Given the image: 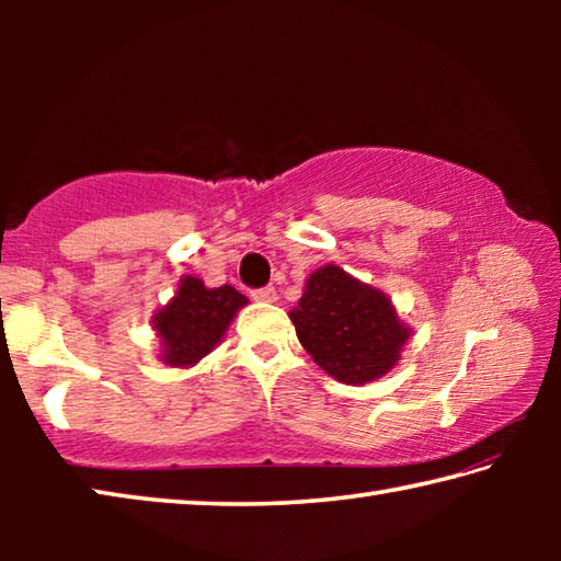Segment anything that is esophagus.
Returning <instances> with one entry per match:
<instances>
[{
  "instance_id": "1",
  "label": "esophagus",
  "mask_w": 561,
  "mask_h": 561,
  "mask_svg": "<svg viewBox=\"0 0 561 561\" xmlns=\"http://www.w3.org/2000/svg\"><path fill=\"white\" fill-rule=\"evenodd\" d=\"M250 297L254 301H277V291H274V287H262V289H252Z\"/></svg>"
}]
</instances>
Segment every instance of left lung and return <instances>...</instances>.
Returning a JSON list of instances; mask_svg holds the SVG:
<instances>
[{"label":"left lung","instance_id":"obj_1","mask_svg":"<svg viewBox=\"0 0 561 561\" xmlns=\"http://www.w3.org/2000/svg\"><path fill=\"white\" fill-rule=\"evenodd\" d=\"M289 319L309 356L348 386L381 378L401 358L411 336L386 294L348 277L334 264L311 274Z\"/></svg>","mask_w":561,"mask_h":561}]
</instances>
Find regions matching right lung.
<instances>
[{
	"label": "right lung",
	"mask_w": 561,
	"mask_h": 561,
	"mask_svg": "<svg viewBox=\"0 0 561 561\" xmlns=\"http://www.w3.org/2000/svg\"><path fill=\"white\" fill-rule=\"evenodd\" d=\"M247 297L230 284L207 289L197 277H183L178 297L160 309L153 324L163 339V360L170 366H193L210 354L230 327Z\"/></svg>",
	"instance_id": "add662e5"
}]
</instances>
